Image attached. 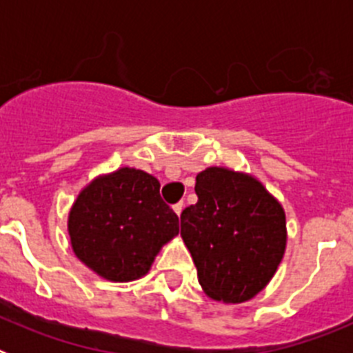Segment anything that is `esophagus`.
Instances as JSON below:
<instances>
[{
  "instance_id": "obj_1",
  "label": "esophagus",
  "mask_w": 353,
  "mask_h": 353,
  "mask_svg": "<svg viewBox=\"0 0 353 353\" xmlns=\"http://www.w3.org/2000/svg\"><path fill=\"white\" fill-rule=\"evenodd\" d=\"M173 210L176 212V215H179V217H180V214H182V210H183V201H180V203L173 205Z\"/></svg>"
}]
</instances>
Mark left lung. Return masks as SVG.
I'll return each mask as SVG.
<instances>
[{"label": "left lung", "instance_id": "1", "mask_svg": "<svg viewBox=\"0 0 353 353\" xmlns=\"http://www.w3.org/2000/svg\"><path fill=\"white\" fill-rule=\"evenodd\" d=\"M198 203L180 215V235L208 297L226 304L269 285L286 249L281 203L248 173L212 166L198 173Z\"/></svg>", "mask_w": 353, "mask_h": 353}]
</instances>
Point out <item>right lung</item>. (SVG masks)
Masks as SVG:
<instances>
[{
  "mask_svg": "<svg viewBox=\"0 0 353 353\" xmlns=\"http://www.w3.org/2000/svg\"><path fill=\"white\" fill-rule=\"evenodd\" d=\"M159 189L155 176L134 168L90 182L68 214L76 256L108 281L127 283L148 274L162 245L179 235V215Z\"/></svg>",
  "mask_w": 353,
  "mask_h": 353,
  "instance_id": "obj_1",
  "label": "right lung"
}]
</instances>
